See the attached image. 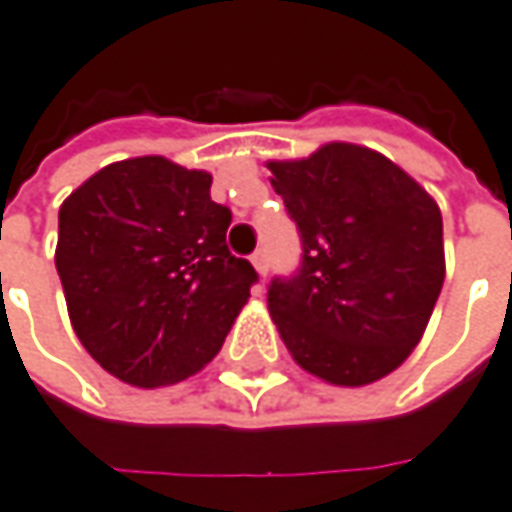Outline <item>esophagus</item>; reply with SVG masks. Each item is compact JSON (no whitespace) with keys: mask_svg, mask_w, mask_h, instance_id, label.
<instances>
[{"mask_svg":"<svg viewBox=\"0 0 512 512\" xmlns=\"http://www.w3.org/2000/svg\"><path fill=\"white\" fill-rule=\"evenodd\" d=\"M250 262H253V267L259 270V276H267V253L265 250H256L253 256H250Z\"/></svg>","mask_w":512,"mask_h":512,"instance_id":"34e87169","label":"esophagus"}]
</instances>
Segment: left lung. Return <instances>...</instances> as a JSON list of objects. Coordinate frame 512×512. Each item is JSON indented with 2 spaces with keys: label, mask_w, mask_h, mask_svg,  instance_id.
I'll use <instances>...</instances> for the list:
<instances>
[{
  "label": "left lung",
  "mask_w": 512,
  "mask_h": 512,
  "mask_svg": "<svg viewBox=\"0 0 512 512\" xmlns=\"http://www.w3.org/2000/svg\"><path fill=\"white\" fill-rule=\"evenodd\" d=\"M267 170L302 236L296 276L267 287L282 342L325 382H379L419 344L442 293L439 205L362 145L330 142Z\"/></svg>",
  "instance_id": "left-lung-1"
}]
</instances>
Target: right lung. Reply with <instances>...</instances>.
<instances>
[{"label":"right lung","instance_id":"obj_1","mask_svg":"<svg viewBox=\"0 0 512 512\" xmlns=\"http://www.w3.org/2000/svg\"><path fill=\"white\" fill-rule=\"evenodd\" d=\"M213 176L165 156L113 162L59 207L56 270L70 325L110 376L165 387L225 342L259 273L227 250Z\"/></svg>","mask_w":512,"mask_h":512}]
</instances>
